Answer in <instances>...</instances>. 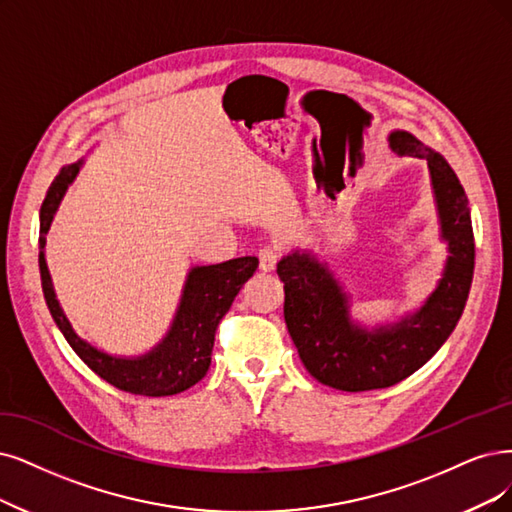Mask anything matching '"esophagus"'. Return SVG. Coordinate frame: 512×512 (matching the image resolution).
Returning a JSON list of instances; mask_svg holds the SVG:
<instances>
[{"instance_id": "obj_1", "label": "esophagus", "mask_w": 512, "mask_h": 512, "mask_svg": "<svg viewBox=\"0 0 512 512\" xmlns=\"http://www.w3.org/2000/svg\"><path fill=\"white\" fill-rule=\"evenodd\" d=\"M278 257H280V251L276 249V246H263V249L259 251V270L261 272L276 270Z\"/></svg>"}]
</instances>
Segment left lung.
<instances>
[{"instance_id":"8db88e82","label":"left lung","mask_w":512,"mask_h":512,"mask_svg":"<svg viewBox=\"0 0 512 512\" xmlns=\"http://www.w3.org/2000/svg\"><path fill=\"white\" fill-rule=\"evenodd\" d=\"M388 141L396 154L426 160L449 249L443 278L424 306L399 323L367 329L350 318L348 293L310 251L282 257L276 270L285 282V320L301 363L314 380L344 392L388 388L426 365L456 329L475 270L468 198L453 168L407 130L390 132Z\"/></svg>"}]
</instances>
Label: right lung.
I'll return each instance as SVG.
<instances>
[{
    "label": "right lung",
    "instance_id": "obj_1",
    "mask_svg": "<svg viewBox=\"0 0 512 512\" xmlns=\"http://www.w3.org/2000/svg\"><path fill=\"white\" fill-rule=\"evenodd\" d=\"M82 162L63 166L52 181L40 211V276L48 310L73 352L111 386L141 396H170L198 384L211 367L215 331L230 310L234 297L249 280L257 257H238L215 266H196L189 270L177 314L162 342L143 356H111L73 331L56 299L52 278L46 266V234L52 225L69 183L78 175Z\"/></svg>",
    "mask_w": 512,
    "mask_h": 512
}]
</instances>
